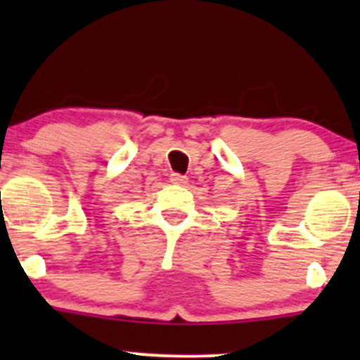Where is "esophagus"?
<instances>
[{"label": "esophagus", "instance_id": "obj_1", "mask_svg": "<svg viewBox=\"0 0 360 360\" xmlns=\"http://www.w3.org/2000/svg\"><path fill=\"white\" fill-rule=\"evenodd\" d=\"M171 183H174V184H186V183H188V177L183 176V174H177V172H172V174H171Z\"/></svg>", "mask_w": 360, "mask_h": 360}]
</instances>
